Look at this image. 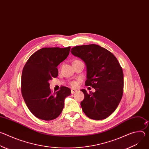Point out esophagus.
I'll list each match as a JSON object with an SVG mask.
<instances>
[{"mask_svg":"<svg viewBox=\"0 0 149 149\" xmlns=\"http://www.w3.org/2000/svg\"><path fill=\"white\" fill-rule=\"evenodd\" d=\"M77 91V90L75 89H71V94H74V93H76Z\"/></svg>","mask_w":149,"mask_h":149,"instance_id":"1","label":"esophagus"}]
</instances>
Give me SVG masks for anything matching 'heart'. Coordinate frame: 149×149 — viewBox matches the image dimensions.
Wrapping results in <instances>:
<instances>
[{"label":"heart","mask_w":149,"mask_h":149,"mask_svg":"<svg viewBox=\"0 0 149 149\" xmlns=\"http://www.w3.org/2000/svg\"><path fill=\"white\" fill-rule=\"evenodd\" d=\"M71 85H72V86H74V87H75V86H77V82H75V81H74V82H71Z\"/></svg>","instance_id":"obj_1"}]
</instances>
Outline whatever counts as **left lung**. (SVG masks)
I'll use <instances>...</instances> for the list:
<instances>
[{"mask_svg": "<svg viewBox=\"0 0 149 149\" xmlns=\"http://www.w3.org/2000/svg\"><path fill=\"white\" fill-rule=\"evenodd\" d=\"M71 52L86 63L85 85L95 90L90 94L84 89L81 90L84 94L81 102L82 111L91 119L106 118L116 110L123 93V72L117 59L109 51L95 44L75 47Z\"/></svg>", "mask_w": 149, "mask_h": 149, "instance_id": "1", "label": "left lung"}]
</instances>
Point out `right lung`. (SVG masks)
I'll return each mask as SVG.
<instances>
[{
    "mask_svg": "<svg viewBox=\"0 0 149 149\" xmlns=\"http://www.w3.org/2000/svg\"><path fill=\"white\" fill-rule=\"evenodd\" d=\"M70 47L44 48L28 59L22 73L21 91L28 108L33 116L44 120L58 117L64 107V101L71 90L61 87L52 93L49 81L57 77V67L69 55Z\"/></svg>",
    "mask_w": 149,
    "mask_h": 149,
    "instance_id": "1",
    "label": "right lung"
}]
</instances>
